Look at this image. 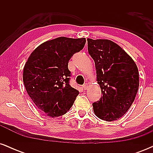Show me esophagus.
I'll return each instance as SVG.
<instances>
[{
	"mask_svg": "<svg viewBox=\"0 0 153 153\" xmlns=\"http://www.w3.org/2000/svg\"><path fill=\"white\" fill-rule=\"evenodd\" d=\"M82 88H83L84 90H87L88 88V83H85L83 85H82Z\"/></svg>",
	"mask_w": 153,
	"mask_h": 153,
	"instance_id": "esophagus-1",
	"label": "esophagus"
}]
</instances>
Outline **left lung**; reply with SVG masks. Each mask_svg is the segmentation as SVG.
<instances>
[{
	"label": "left lung",
	"mask_w": 153,
	"mask_h": 153,
	"mask_svg": "<svg viewBox=\"0 0 153 153\" xmlns=\"http://www.w3.org/2000/svg\"><path fill=\"white\" fill-rule=\"evenodd\" d=\"M87 41L102 94L101 99L93 103L94 114L107 122L117 120L129 110L136 97L138 68L130 56L114 42L90 38Z\"/></svg>",
	"instance_id": "8db88e82"
}]
</instances>
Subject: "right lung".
Segmentation results:
<instances>
[{
  "instance_id": "add662e5",
  "label": "right lung",
  "mask_w": 153,
  "mask_h": 153,
  "mask_svg": "<svg viewBox=\"0 0 153 153\" xmlns=\"http://www.w3.org/2000/svg\"><path fill=\"white\" fill-rule=\"evenodd\" d=\"M85 42V38L65 36L49 40L36 47L26 61L23 73L26 90L36 107L48 117L66 114L79 94L70 85L68 66Z\"/></svg>"
}]
</instances>
